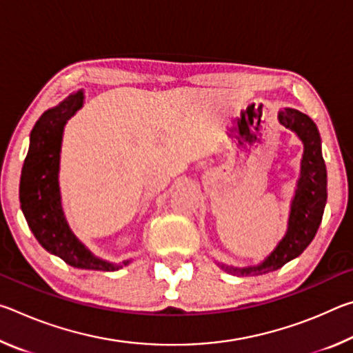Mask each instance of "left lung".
<instances>
[{
  "mask_svg": "<svg viewBox=\"0 0 353 353\" xmlns=\"http://www.w3.org/2000/svg\"><path fill=\"white\" fill-rule=\"evenodd\" d=\"M279 121L286 129L292 130L303 141V159L301 179L291 205L288 232L276 250L259 266L232 268L221 265L223 270L236 276H261L276 271L285 263L296 259L313 241L316 232L324 214L327 201V171L321 152L319 132L313 119L296 109H285L279 112Z\"/></svg>",
  "mask_w": 353,
  "mask_h": 353,
  "instance_id": "1",
  "label": "left lung"
}]
</instances>
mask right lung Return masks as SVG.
I'll return each mask as SVG.
<instances>
[{"label":"right lung","mask_w":353,"mask_h":353,"mask_svg":"<svg viewBox=\"0 0 353 353\" xmlns=\"http://www.w3.org/2000/svg\"><path fill=\"white\" fill-rule=\"evenodd\" d=\"M82 99V92L70 94L54 109L46 110L35 123L21 170V210L29 229L48 252L81 270L117 271L129 265V260L115 265L92 255L70 230L61 207L57 172L63 126L81 109Z\"/></svg>","instance_id":"obj_1"}]
</instances>
